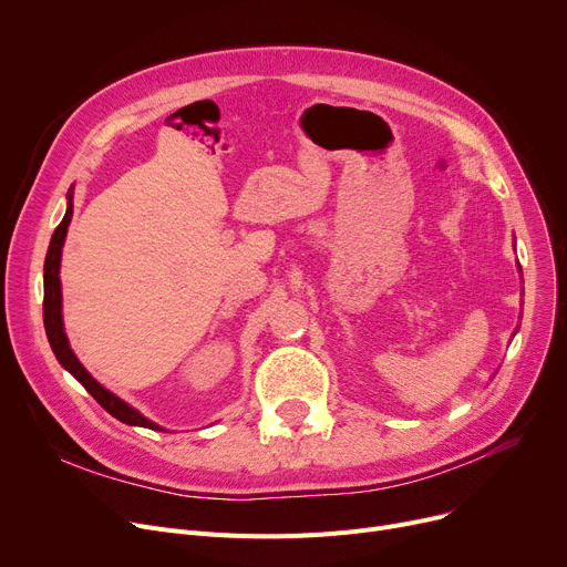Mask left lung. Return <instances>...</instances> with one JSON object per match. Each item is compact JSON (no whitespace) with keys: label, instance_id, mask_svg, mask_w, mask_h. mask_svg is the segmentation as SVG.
Segmentation results:
<instances>
[{"label":"left lung","instance_id":"obj_1","mask_svg":"<svg viewBox=\"0 0 567 567\" xmlns=\"http://www.w3.org/2000/svg\"><path fill=\"white\" fill-rule=\"evenodd\" d=\"M519 271H522V268H519ZM515 333H517V331H515Z\"/></svg>","mask_w":567,"mask_h":567}]
</instances>
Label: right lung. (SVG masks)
Listing matches in <instances>:
<instances>
[{
	"mask_svg": "<svg viewBox=\"0 0 567 567\" xmlns=\"http://www.w3.org/2000/svg\"><path fill=\"white\" fill-rule=\"evenodd\" d=\"M66 199H69V204H66L64 220L59 223V227L54 229V234L50 238V248H48L45 266H43V291H45L43 293V323H45L48 342H50V347L56 355V361L62 363V368L69 370L84 385L86 393H92V398L110 415H114L116 421H122L126 425H135V427L165 432L158 423L148 421L146 415H142L135 406H131L122 398H116L114 393H110L103 383H99L92 374H89L86 368L78 361V355L73 353L71 344H69V338H66V331H64V317H62V280H59V266H62V248H64L69 225H71V218H73V186L69 188Z\"/></svg>",
	"mask_w": 567,
	"mask_h": 567,
	"instance_id": "1",
	"label": "right lung"
}]
</instances>
